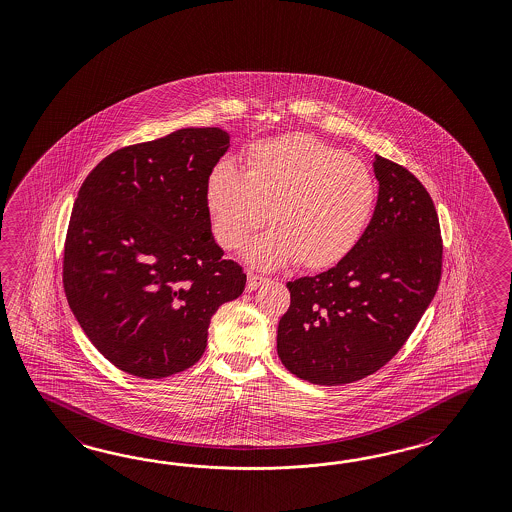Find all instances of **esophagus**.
<instances>
[{"mask_svg":"<svg viewBox=\"0 0 512 512\" xmlns=\"http://www.w3.org/2000/svg\"><path fill=\"white\" fill-rule=\"evenodd\" d=\"M265 282H267V278H263V276H260V274H247V289H249V291L258 289V287L262 286V284H265Z\"/></svg>","mask_w":512,"mask_h":512,"instance_id":"34e87169","label":"esophagus"}]
</instances>
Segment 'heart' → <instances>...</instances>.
Segmentation results:
<instances>
[{"instance_id": "1", "label": "heart", "mask_w": 512, "mask_h": 512, "mask_svg": "<svg viewBox=\"0 0 512 512\" xmlns=\"http://www.w3.org/2000/svg\"><path fill=\"white\" fill-rule=\"evenodd\" d=\"M376 195L369 167L309 134L256 143L245 171L223 160L206 179V208L225 249L241 247L269 210L273 228L245 249L262 269L295 258L306 269L341 262L365 234Z\"/></svg>"}]
</instances>
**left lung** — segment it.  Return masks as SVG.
I'll return each instance as SVG.
<instances>
[{"mask_svg": "<svg viewBox=\"0 0 512 512\" xmlns=\"http://www.w3.org/2000/svg\"><path fill=\"white\" fill-rule=\"evenodd\" d=\"M378 203L356 247L332 269L287 282L291 306L276 350L291 374L343 385L380 370L404 346L442 269L439 217L422 182L376 155Z\"/></svg>", "mask_w": 512, "mask_h": 512, "instance_id": "left-lung-1", "label": "left lung"}]
</instances>
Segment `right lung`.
Here are the masks:
<instances>
[{
    "label": "right lung",
    "instance_id": "right-lung-1",
    "mask_svg": "<svg viewBox=\"0 0 512 512\" xmlns=\"http://www.w3.org/2000/svg\"><path fill=\"white\" fill-rule=\"evenodd\" d=\"M228 147L223 129H179L114 151L79 190L64 291L92 345L127 374L190 369L215 311L245 289L206 208V179Z\"/></svg>",
    "mask_w": 512,
    "mask_h": 512
}]
</instances>
